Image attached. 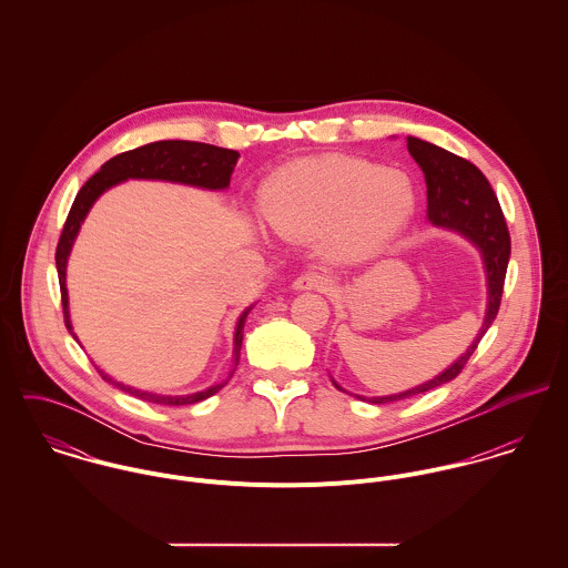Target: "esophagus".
<instances>
[{
    "label": "esophagus",
    "instance_id": "34e87169",
    "mask_svg": "<svg viewBox=\"0 0 568 568\" xmlns=\"http://www.w3.org/2000/svg\"><path fill=\"white\" fill-rule=\"evenodd\" d=\"M295 291H320L325 293L332 288V280L322 271H306L293 282Z\"/></svg>",
    "mask_w": 568,
    "mask_h": 568
}]
</instances>
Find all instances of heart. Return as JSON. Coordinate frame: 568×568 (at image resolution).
I'll return each instance as SVG.
<instances>
[{
	"label": "heart",
	"instance_id": "heart-1",
	"mask_svg": "<svg viewBox=\"0 0 568 568\" xmlns=\"http://www.w3.org/2000/svg\"><path fill=\"white\" fill-rule=\"evenodd\" d=\"M413 207L415 190L405 172L336 155L286 163L260 192V210L275 234H329L345 260L378 253L405 227Z\"/></svg>",
	"mask_w": 568,
	"mask_h": 568
}]
</instances>
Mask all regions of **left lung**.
<instances>
[{
  "instance_id": "1",
  "label": "left lung",
  "mask_w": 568,
  "mask_h": 568,
  "mask_svg": "<svg viewBox=\"0 0 568 568\" xmlns=\"http://www.w3.org/2000/svg\"><path fill=\"white\" fill-rule=\"evenodd\" d=\"M406 149H408L410 158L422 168L424 179H426L428 221L435 227H446V230L462 234L470 243L477 244L484 255L487 273L486 320H484L477 338L466 349V354L459 356L446 372H442L433 381H428L419 387H413L403 394L385 396V398L356 396V398L369 400L374 405L396 403L403 398L430 392L462 374L468 358L475 354L479 341L484 338L487 327L498 315L507 262H509V253H511V241H509L507 223H505L503 210L498 205V199H496L486 174L475 163H470L459 155H453L435 144L417 140V138H406ZM336 389H341V387L336 385Z\"/></svg>"
}]
</instances>
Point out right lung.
<instances>
[{"label": "right lung", "instance_id": "right-lung-1", "mask_svg": "<svg viewBox=\"0 0 568 568\" xmlns=\"http://www.w3.org/2000/svg\"><path fill=\"white\" fill-rule=\"evenodd\" d=\"M239 158H241V153L232 151V149H221V146L201 144V142H185V140H163V142H153V144L120 153V155L111 158L109 162L102 163V168L79 190V194L72 203V210L68 214V221L63 225L59 246H57V271H59V284H61L63 317H65V325H68V329L74 338H77V334H74L72 322H70L65 268H68V257H70L72 244L77 241L82 221H84L87 212L91 210V205L95 203V199L104 190H109L111 185H115L120 181H126V179H162V181L196 185V187H205V190H225L230 185V179H232V172H234V165L239 162ZM251 308L253 306H248L244 311L241 320H239V325H236L234 365H239V358H241L244 320H246ZM234 369H232V374H234ZM100 376L106 383L115 385L118 389H122V392H126V394H131L140 400L165 406L201 403V400L214 396L216 392H221L227 385V381H225V383H219V385H214L205 392H196V394H190V396H160V394H151V392H142V389L122 385V383L109 378L104 372H100Z\"/></svg>", "mask_w": 568, "mask_h": 568}]
</instances>
